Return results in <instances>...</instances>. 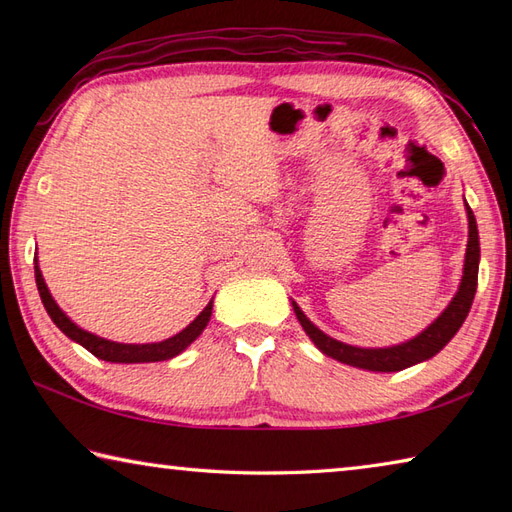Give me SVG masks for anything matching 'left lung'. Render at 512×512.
<instances>
[{
    "label": "left lung",
    "mask_w": 512,
    "mask_h": 512,
    "mask_svg": "<svg viewBox=\"0 0 512 512\" xmlns=\"http://www.w3.org/2000/svg\"><path fill=\"white\" fill-rule=\"evenodd\" d=\"M466 215H469V244H466V257H464V275L458 295L453 297L449 308L444 310L440 317L433 321L427 330L420 332L416 339L407 343H400L394 347H354L345 345L341 341L332 339V336L323 334L317 325H314L306 314L299 310V306L292 301V308H295L297 319L301 328L314 341L323 354H328L336 361L369 369V372H400V369L411 367L416 363L427 361V358L436 356L444 345H447L455 332L462 328L466 314L471 310V303L477 290V266H480V235H477V224L471 206L466 204Z\"/></svg>",
    "instance_id": "left-lung-1"
}]
</instances>
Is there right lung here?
Segmentation results:
<instances>
[{"instance_id": "add662e5", "label": "right lung", "mask_w": 512, "mask_h": 512, "mask_svg": "<svg viewBox=\"0 0 512 512\" xmlns=\"http://www.w3.org/2000/svg\"><path fill=\"white\" fill-rule=\"evenodd\" d=\"M35 279H37V290H39V297L43 301V308L48 310L50 319L54 321V325L65 334L70 336L72 341H76L79 345H83L85 350L92 352L96 358H101V361H110V363H156V361H169V358L178 356L182 350H187V347L198 339L202 334V330L206 328V323L211 319V310H213V301H209V306H206L195 321H191L187 328L182 332H178L176 336H171L167 341H160V343H145V345H132V343H116V341H107L101 339V336H96L92 332H85L81 330L79 325H74L65 314L61 312V308L54 303L50 290L46 286V281L41 277V270L37 266V259H35Z\"/></svg>"}]
</instances>
